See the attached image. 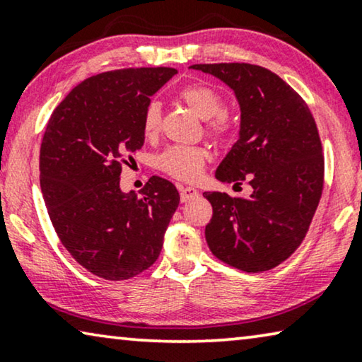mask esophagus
<instances>
[{
  "instance_id": "esophagus-1",
  "label": "esophagus",
  "mask_w": 362,
  "mask_h": 362,
  "mask_svg": "<svg viewBox=\"0 0 362 362\" xmlns=\"http://www.w3.org/2000/svg\"><path fill=\"white\" fill-rule=\"evenodd\" d=\"M198 195V190L193 187H180V200L188 202Z\"/></svg>"
}]
</instances>
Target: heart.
I'll use <instances>...</instances> for the list:
<instances>
[{"label": "heart", "instance_id": "obj_1", "mask_svg": "<svg viewBox=\"0 0 362 362\" xmlns=\"http://www.w3.org/2000/svg\"><path fill=\"white\" fill-rule=\"evenodd\" d=\"M180 100L202 119H208V131L213 136H226L231 131V118L223 110L221 93L205 83H195L180 91ZM162 110L157 101H151L142 115V132L154 137L160 129ZM210 159L206 149L197 146H172L157 157V167L177 180L195 182Z\"/></svg>", "mask_w": 362, "mask_h": 362}]
</instances>
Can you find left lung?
I'll return each instance as SVG.
<instances>
[{"label":"left lung","mask_w":362,"mask_h":362,"mask_svg":"<svg viewBox=\"0 0 362 362\" xmlns=\"http://www.w3.org/2000/svg\"><path fill=\"white\" fill-rule=\"evenodd\" d=\"M230 86L241 110L239 137L215 177L249 197L205 192L213 216L210 251L244 272L284 262L303 241L323 190L325 160L317 124L297 91L271 70L251 64H197Z\"/></svg>","instance_id":"left-lung-1"}]
</instances>
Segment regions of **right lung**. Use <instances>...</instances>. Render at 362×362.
I'll list each match as a JSON object with an SVG mask.
<instances>
[{
  "label": "right lung",
  "mask_w": 362,
  "mask_h": 362,
  "mask_svg": "<svg viewBox=\"0 0 362 362\" xmlns=\"http://www.w3.org/2000/svg\"><path fill=\"white\" fill-rule=\"evenodd\" d=\"M175 69H121L86 78L50 116L40 144V190L65 249L86 271L126 281L159 257L179 206L174 183L151 177L137 197L121 164L144 144L142 115Z\"/></svg>",
  "instance_id": "obj_1"
}]
</instances>
